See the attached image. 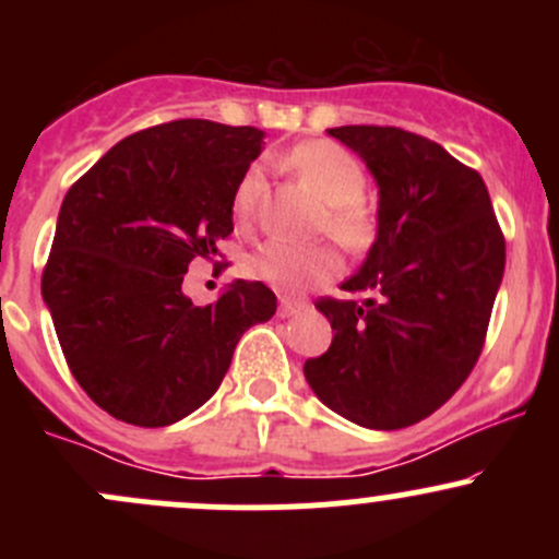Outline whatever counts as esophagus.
<instances>
[{"label": "esophagus", "instance_id": "34e87169", "mask_svg": "<svg viewBox=\"0 0 559 559\" xmlns=\"http://www.w3.org/2000/svg\"><path fill=\"white\" fill-rule=\"evenodd\" d=\"M302 308H306V302H300V300H281L278 302V316L281 319H286V316H295V313H300Z\"/></svg>", "mask_w": 559, "mask_h": 559}]
</instances>
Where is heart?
Listing matches in <instances>:
<instances>
[{
  "mask_svg": "<svg viewBox=\"0 0 559 559\" xmlns=\"http://www.w3.org/2000/svg\"><path fill=\"white\" fill-rule=\"evenodd\" d=\"M289 167L306 180L326 205L319 229L330 235L343 251L362 253L376 243L379 218L365 202L368 175L362 165L330 140L302 143L286 156ZM267 197V180L259 165H251L240 175L233 194V213L240 227H251ZM341 270L335 251L330 246H286L267 243L259 248L248 262V273L267 284L278 295H302L313 286L332 281Z\"/></svg>",
  "mask_w": 559,
  "mask_h": 559,
  "instance_id": "heart-1",
  "label": "heart"
}]
</instances>
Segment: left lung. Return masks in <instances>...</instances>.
<instances>
[{
    "label": "left lung",
    "mask_w": 559,
    "mask_h": 559,
    "mask_svg": "<svg viewBox=\"0 0 559 559\" xmlns=\"http://www.w3.org/2000/svg\"><path fill=\"white\" fill-rule=\"evenodd\" d=\"M379 183V233L316 302L332 343L306 362L316 397L370 430L411 427L471 376L506 267V240L481 175L397 127H335Z\"/></svg>",
    "instance_id": "1"
}]
</instances>
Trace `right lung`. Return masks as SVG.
<instances>
[{
    "label": "right lung",
    "mask_w": 559,
    "mask_h": 559,
    "mask_svg": "<svg viewBox=\"0 0 559 559\" xmlns=\"http://www.w3.org/2000/svg\"><path fill=\"white\" fill-rule=\"evenodd\" d=\"M262 138L205 118L159 123L112 145L61 202L43 300L78 384L127 425L167 427L207 403L240 335L273 319L262 281H235L211 306L180 289L191 259L222 257Z\"/></svg>",
    "instance_id": "obj_1"
}]
</instances>
